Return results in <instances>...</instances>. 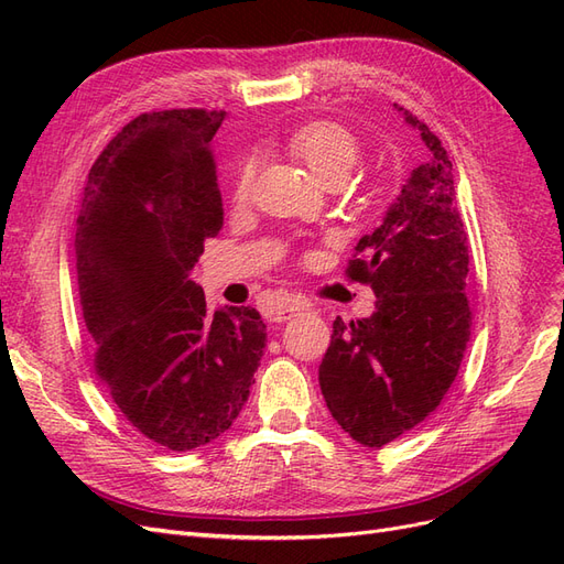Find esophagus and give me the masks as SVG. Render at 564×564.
Instances as JSON below:
<instances>
[{"instance_id": "1", "label": "esophagus", "mask_w": 564, "mask_h": 564, "mask_svg": "<svg viewBox=\"0 0 564 564\" xmlns=\"http://www.w3.org/2000/svg\"><path fill=\"white\" fill-rule=\"evenodd\" d=\"M305 311H308V305H305V303L286 299V301L275 305V311H270V317H272V322H286V319H292V317H296Z\"/></svg>"}]
</instances>
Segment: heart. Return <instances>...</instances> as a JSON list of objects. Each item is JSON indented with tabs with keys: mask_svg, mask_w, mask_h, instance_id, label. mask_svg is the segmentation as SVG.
Masks as SVG:
<instances>
[{
	"mask_svg": "<svg viewBox=\"0 0 564 564\" xmlns=\"http://www.w3.org/2000/svg\"><path fill=\"white\" fill-rule=\"evenodd\" d=\"M284 143L296 160L311 169V174L322 185L344 183L357 164V158H360V143H357L355 133L348 127L334 122V119H313V122H305L289 133ZM253 178L256 162L247 158L240 169H237L232 181L235 202L249 199Z\"/></svg>",
	"mask_w": 564,
	"mask_h": 564,
	"instance_id": "b5f03b06",
	"label": "heart"
}]
</instances>
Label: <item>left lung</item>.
<instances>
[{"label":"left lung","mask_w":564,"mask_h":564,"mask_svg":"<svg viewBox=\"0 0 564 564\" xmlns=\"http://www.w3.org/2000/svg\"><path fill=\"white\" fill-rule=\"evenodd\" d=\"M429 160L390 204L383 224L355 247L346 278L369 284L377 313L334 319L319 365L332 416L355 442L383 447L431 416L454 383L470 338L468 235L456 209L452 160L412 112Z\"/></svg>","instance_id":"1"}]
</instances>
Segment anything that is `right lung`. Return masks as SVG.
Masks as SVG:
<instances>
[{"mask_svg":"<svg viewBox=\"0 0 564 564\" xmlns=\"http://www.w3.org/2000/svg\"><path fill=\"white\" fill-rule=\"evenodd\" d=\"M224 110L143 112L94 162L77 216V284L94 369L135 431L187 452L224 435L265 348L256 308L214 315L191 280L224 226L212 139Z\"/></svg>","mask_w":564,"mask_h":564,"instance_id":"add662e5","label":"right lung"}]
</instances>
